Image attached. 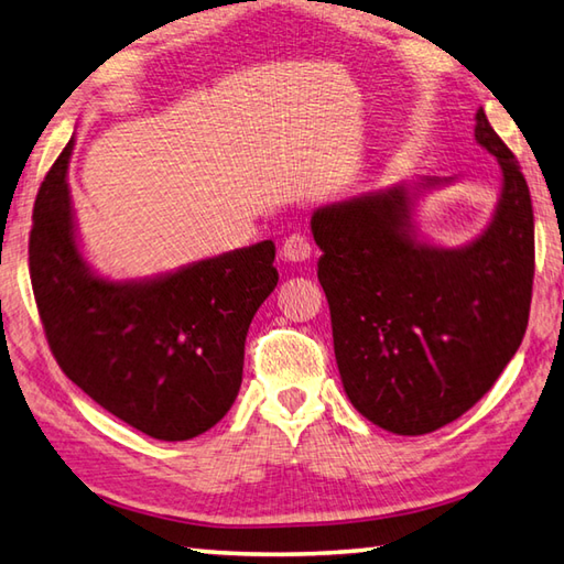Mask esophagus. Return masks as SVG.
Listing matches in <instances>:
<instances>
[{
    "instance_id": "34e87169",
    "label": "esophagus",
    "mask_w": 564,
    "mask_h": 564,
    "mask_svg": "<svg viewBox=\"0 0 564 564\" xmlns=\"http://www.w3.org/2000/svg\"><path fill=\"white\" fill-rule=\"evenodd\" d=\"M311 253H313V243L301 231L291 234V237H285L283 247H281V256L285 261H308Z\"/></svg>"
}]
</instances>
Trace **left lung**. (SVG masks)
Here are the masks:
<instances>
[{
  "mask_svg": "<svg viewBox=\"0 0 564 564\" xmlns=\"http://www.w3.org/2000/svg\"><path fill=\"white\" fill-rule=\"evenodd\" d=\"M476 140L498 158L503 192L490 227L464 249L414 239L404 184L330 204L311 219L343 387L357 412L392 434L436 432L468 412L528 327L535 275L530 189L484 110L476 112Z\"/></svg>",
  "mask_w": 564,
  "mask_h": 564,
  "instance_id": "left-lung-1",
  "label": "left lung"
}]
</instances>
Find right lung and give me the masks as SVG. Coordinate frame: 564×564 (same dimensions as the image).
I'll list each match as a JSON object with an SVG mask.
<instances>
[{
  "label": "right lung",
  "mask_w": 564,
  "mask_h": 564,
  "mask_svg": "<svg viewBox=\"0 0 564 564\" xmlns=\"http://www.w3.org/2000/svg\"><path fill=\"white\" fill-rule=\"evenodd\" d=\"M70 150L74 140L41 182L29 237L48 347L68 380L120 422L187 442L239 394L249 325L279 283L275 247L261 241L152 281L98 279L76 247Z\"/></svg>",
  "instance_id": "obj_1"
}]
</instances>
